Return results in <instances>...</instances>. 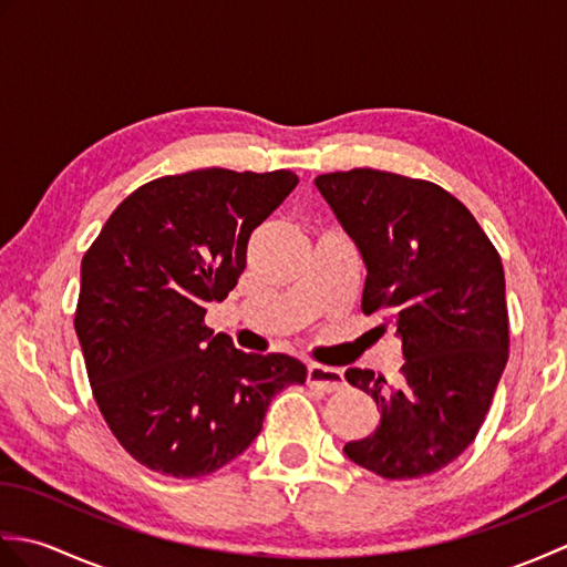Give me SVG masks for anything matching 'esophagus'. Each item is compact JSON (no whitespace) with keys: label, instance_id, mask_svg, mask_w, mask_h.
<instances>
[{"label":"esophagus","instance_id":"esophagus-1","mask_svg":"<svg viewBox=\"0 0 567 567\" xmlns=\"http://www.w3.org/2000/svg\"><path fill=\"white\" fill-rule=\"evenodd\" d=\"M307 382L311 388H319L323 392H339L343 390V372L339 368H327L319 363H311L307 368Z\"/></svg>","mask_w":567,"mask_h":567}]
</instances>
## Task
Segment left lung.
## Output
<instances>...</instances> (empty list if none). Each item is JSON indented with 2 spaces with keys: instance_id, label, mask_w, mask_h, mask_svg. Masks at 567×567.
<instances>
[{
  "instance_id": "obj_1",
  "label": "left lung",
  "mask_w": 567,
  "mask_h": 567,
  "mask_svg": "<svg viewBox=\"0 0 567 567\" xmlns=\"http://www.w3.org/2000/svg\"><path fill=\"white\" fill-rule=\"evenodd\" d=\"M365 262V315L382 311L402 341V380L348 368L380 409L370 436L343 445L388 480L453 463L483 426L509 358L502 258L451 192L355 167L315 179Z\"/></svg>"
}]
</instances>
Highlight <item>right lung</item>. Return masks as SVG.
<instances>
[{"instance_id":"1","label":"right lung","mask_w":567,"mask_h":567,"mask_svg":"<svg viewBox=\"0 0 567 567\" xmlns=\"http://www.w3.org/2000/svg\"><path fill=\"white\" fill-rule=\"evenodd\" d=\"M290 171L224 167L151 179L84 252L75 331L100 412L155 473L202 477L256 441L297 358L244 353L204 327L246 268L250 234L297 187Z\"/></svg>"}]
</instances>
